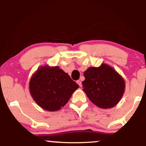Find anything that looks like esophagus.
Segmentation results:
<instances>
[{
	"label": "esophagus",
	"mask_w": 146,
	"mask_h": 146,
	"mask_svg": "<svg viewBox=\"0 0 146 146\" xmlns=\"http://www.w3.org/2000/svg\"><path fill=\"white\" fill-rule=\"evenodd\" d=\"M76 82H77V84H78L79 85V86H82V82L80 81V80H78V81H77Z\"/></svg>",
	"instance_id": "1"
}]
</instances>
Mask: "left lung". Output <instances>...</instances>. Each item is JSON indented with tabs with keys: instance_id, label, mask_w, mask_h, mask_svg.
<instances>
[{
	"instance_id": "1",
	"label": "left lung",
	"mask_w": 146,
	"mask_h": 146,
	"mask_svg": "<svg viewBox=\"0 0 146 146\" xmlns=\"http://www.w3.org/2000/svg\"><path fill=\"white\" fill-rule=\"evenodd\" d=\"M84 91L89 100L102 108H110L119 102L123 94L125 82L108 65L88 68L84 73Z\"/></svg>"
}]
</instances>
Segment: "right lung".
I'll list each match as a JSON object with an SVG mask.
<instances>
[{
	"instance_id": "1",
	"label": "right lung",
	"mask_w": 146,
	"mask_h": 146,
	"mask_svg": "<svg viewBox=\"0 0 146 146\" xmlns=\"http://www.w3.org/2000/svg\"><path fill=\"white\" fill-rule=\"evenodd\" d=\"M78 88V84L58 66H42L29 82L30 93L34 101L48 111L60 110Z\"/></svg>"
}]
</instances>
